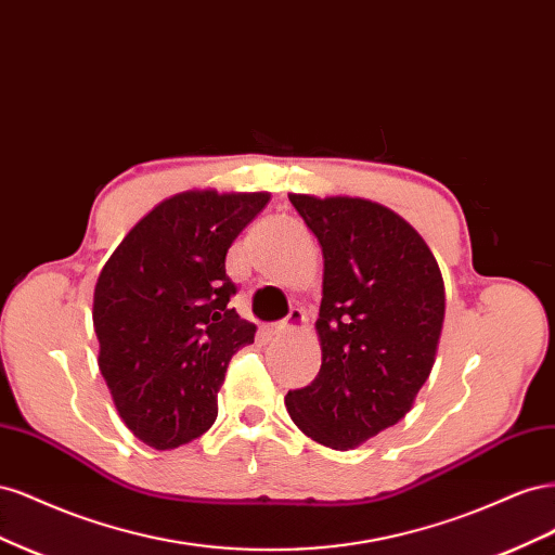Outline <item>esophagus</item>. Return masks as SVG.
<instances>
[{"mask_svg":"<svg viewBox=\"0 0 555 555\" xmlns=\"http://www.w3.org/2000/svg\"><path fill=\"white\" fill-rule=\"evenodd\" d=\"M306 322H308L306 312L300 310V308H294V310L287 314V319H282V322L275 326V331H280V333H292V331H300V328L306 326Z\"/></svg>","mask_w":555,"mask_h":555,"instance_id":"esophagus-1","label":"esophagus"}]
</instances>
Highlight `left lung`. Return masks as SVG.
<instances>
[{
  "instance_id": "obj_1",
  "label": "left lung",
  "mask_w": 555,
  "mask_h": 555,
  "mask_svg": "<svg viewBox=\"0 0 555 555\" xmlns=\"http://www.w3.org/2000/svg\"><path fill=\"white\" fill-rule=\"evenodd\" d=\"M324 255L317 335L322 367L289 391L314 442L357 449L405 416L428 379L444 322V280L400 215L359 196L289 194Z\"/></svg>"
}]
</instances>
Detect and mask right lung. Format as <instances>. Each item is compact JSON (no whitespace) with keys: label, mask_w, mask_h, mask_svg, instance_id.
<instances>
[{"label":"right lung","mask_w":555,"mask_h":555,"mask_svg":"<svg viewBox=\"0 0 555 555\" xmlns=\"http://www.w3.org/2000/svg\"><path fill=\"white\" fill-rule=\"evenodd\" d=\"M268 192L188 190L164 198L115 247L94 284L92 322L117 414L141 442L204 435L236 351L257 326L229 308L227 251Z\"/></svg>","instance_id":"obj_1"}]
</instances>
